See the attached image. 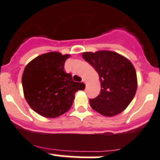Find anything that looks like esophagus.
<instances>
[{
    "label": "esophagus",
    "instance_id": "obj_1",
    "mask_svg": "<svg viewBox=\"0 0 160 160\" xmlns=\"http://www.w3.org/2000/svg\"><path fill=\"white\" fill-rule=\"evenodd\" d=\"M83 83H84L86 85L88 84V80H87V79H83Z\"/></svg>",
    "mask_w": 160,
    "mask_h": 160
}]
</instances>
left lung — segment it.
<instances>
[{
  "label": "left lung",
  "mask_w": 160,
  "mask_h": 160,
  "mask_svg": "<svg viewBox=\"0 0 160 160\" xmlns=\"http://www.w3.org/2000/svg\"><path fill=\"white\" fill-rule=\"evenodd\" d=\"M83 58L99 77L100 93L90 99L93 110L106 117L122 113L132 100L137 89V77L132 62L110 50L83 53Z\"/></svg>",
  "instance_id": "left-lung-1"
}]
</instances>
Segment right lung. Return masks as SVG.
I'll return each mask as SVG.
<instances>
[{
  "mask_svg": "<svg viewBox=\"0 0 160 160\" xmlns=\"http://www.w3.org/2000/svg\"><path fill=\"white\" fill-rule=\"evenodd\" d=\"M69 54L49 52L31 61L22 76L23 95L37 114L54 118L66 113L72 105L75 93L85 84L72 80L65 72V62Z\"/></svg>",
  "mask_w": 160,
  "mask_h": 160,
  "instance_id": "add662e5",
  "label": "right lung"
}]
</instances>
